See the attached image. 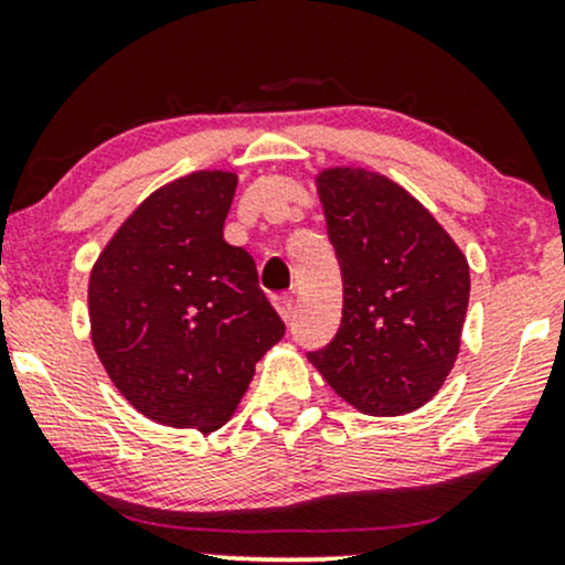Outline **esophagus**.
Here are the masks:
<instances>
[{
  "mask_svg": "<svg viewBox=\"0 0 565 565\" xmlns=\"http://www.w3.org/2000/svg\"><path fill=\"white\" fill-rule=\"evenodd\" d=\"M274 305L278 313H281L284 321H291V313H295V297L287 295V291H281V295H274Z\"/></svg>",
  "mask_w": 565,
  "mask_h": 565,
  "instance_id": "obj_1",
  "label": "esophagus"
}]
</instances>
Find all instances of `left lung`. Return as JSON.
I'll return each mask as SVG.
<instances>
[{
	"instance_id": "1",
	"label": "left lung",
	"mask_w": 565,
	"mask_h": 565,
	"mask_svg": "<svg viewBox=\"0 0 565 565\" xmlns=\"http://www.w3.org/2000/svg\"><path fill=\"white\" fill-rule=\"evenodd\" d=\"M342 321L308 359L340 398L372 417L419 408L449 377L470 300V268L436 217L366 170L321 172Z\"/></svg>"
}]
</instances>
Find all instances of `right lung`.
Here are the masks:
<instances>
[{
	"instance_id": "obj_1",
	"label": "right lung",
	"mask_w": 565,
	"mask_h": 565,
	"mask_svg": "<svg viewBox=\"0 0 565 565\" xmlns=\"http://www.w3.org/2000/svg\"><path fill=\"white\" fill-rule=\"evenodd\" d=\"M236 174L193 172L151 193L89 276L97 359L148 419L212 433L287 327L257 265L223 238Z\"/></svg>"
}]
</instances>
